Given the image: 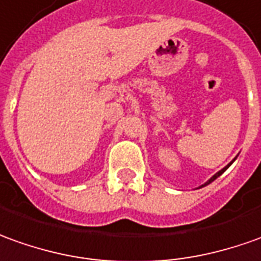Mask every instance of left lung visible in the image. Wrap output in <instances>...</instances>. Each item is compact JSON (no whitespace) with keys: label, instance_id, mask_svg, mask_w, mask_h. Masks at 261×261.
<instances>
[{"label":"left lung","instance_id":"obj_1","mask_svg":"<svg viewBox=\"0 0 261 261\" xmlns=\"http://www.w3.org/2000/svg\"><path fill=\"white\" fill-rule=\"evenodd\" d=\"M231 163H233V161H231ZM231 163H230V164H228V166H226V167L223 168V170H220V171H219V173H217V174H214V175H213L212 178H210V180H208V181L205 182V184H203V186H201V187H204V186H207V184H210V182H212V181H214V180H216V178H217V177H220V175L223 174V173H224V171H226V170H227V168L230 167V166H231Z\"/></svg>","mask_w":261,"mask_h":261}]
</instances>
